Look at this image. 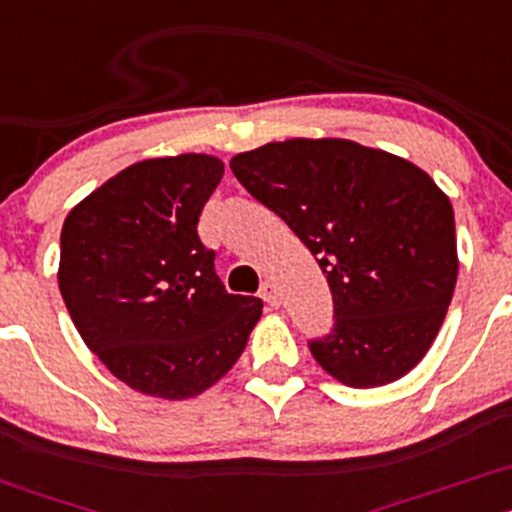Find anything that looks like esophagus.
Returning <instances> with one entry per match:
<instances>
[{"instance_id":"34e87169","label":"esophagus","mask_w":512,"mask_h":512,"mask_svg":"<svg viewBox=\"0 0 512 512\" xmlns=\"http://www.w3.org/2000/svg\"><path fill=\"white\" fill-rule=\"evenodd\" d=\"M258 295H261L263 302H268L271 307L280 305V290H278V285L273 283V280H266V283L261 285V290H258Z\"/></svg>"}]
</instances>
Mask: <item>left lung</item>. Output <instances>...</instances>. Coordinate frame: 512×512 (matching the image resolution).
Segmentation results:
<instances>
[{"label": "left lung", "mask_w": 512, "mask_h": 512, "mask_svg": "<svg viewBox=\"0 0 512 512\" xmlns=\"http://www.w3.org/2000/svg\"><path fill=\"white\" fill-rule=\"evenodd\" d=\"M236 180L312 251L334 298V329L315 361L351 388L412 371L452 302L449 197L415 163L349 139H288L236 153Z\"/></svg>", "instance_id": "obj_1"}]
</instances>
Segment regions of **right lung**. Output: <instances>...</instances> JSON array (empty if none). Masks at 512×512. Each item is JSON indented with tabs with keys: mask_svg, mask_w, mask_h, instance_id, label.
I'll use <instances>...</instances> for the list:
<instances>
[{
	"mask_svg": "<svg viewBox=\"0 0 512 512\" xmlns=\"http://www.w3.org/2000/svg\"><path fill=\"white\" fill-rule=\"evenodd\" d=\"M222 175L207 153L139 161L78 202L60 232L58 288L82 342L151 398L212 388L261 317V300L224 290L197 236Z\"/></svg>",
	"mask_w": 512,
	"mask_h": 512,
	"instance_id": "right-lung-1",
	"label": "right lung"
}]
</instances>
